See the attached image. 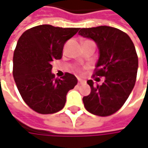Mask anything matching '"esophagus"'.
Wrapping results in <instances>:
<instances>
[{
  "mask_svg": "<svg viewBox=\"0 0 148 148\" xmlns=\"http://www.w3.org/2000/svg\"><path fill=\"white\" fill-rule=\"evenodd\" d=\"M84 83H86L85 80H82L80 79H78V85H81V84H84Z\"/></svg>",
  "mask_w": 148,
  "mask_h": 148,
  "instance_id": "obj_1",
  "label": "esophagus"
}]
</instances>
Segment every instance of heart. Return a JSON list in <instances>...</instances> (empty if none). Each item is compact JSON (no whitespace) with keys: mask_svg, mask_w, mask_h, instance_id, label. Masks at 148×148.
Here are the masks:
<instances>
[{"mask_svg":"<svg viewBox=\"0 0 148 148\" xmlns=\"http://www.w3.org/2000/svg\"><path fill=\"white\" fill-rule=\"evenodd\" d=\"M74 72H76V73H78V74H79V73H81V69H80L79 68H78V67H76V68H74Z\"/></svg>","mask_w":148,"mask_h":148,"instance_id":"obj_1","label":"heart"}]
</instances>
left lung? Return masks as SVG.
I'll list each match as a JSON object with an SVG mask.
<instances>
[{
	"mask_svg": "<svg viewBox=\"0 0 148 148\" xmlns=\"http://www.w3.org/2000/svg\"><path fill=\"white\" fill-rule=\"evenodd\" d=\"M79 34L96 42L99 59L92 77H104L101 86L87 80L91 93L83 98L84 106L93 115L110 116L121 109L134 86L138 69L134 45L127 33L106 25L82 28Z\"/></svg>",
	"mask_w": 148,
	"mask_h": 148,
	"instance_id": "obj_1",
	"label": "left lung"
}]
</instances>
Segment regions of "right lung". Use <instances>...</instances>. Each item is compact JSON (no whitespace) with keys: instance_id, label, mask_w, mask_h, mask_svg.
<instances>
[{"instance_id":"1","label":"right lung","mask_w":148,"mask_h":148,"mask_svg":"<svg viewBox=\"0 0 148 148\" xmlns=\"http://www.w3.org/2000/svg\"><path fill=\"white\" fill-rule=\"evenodd\" d=\"M79 30L41 25L26 30L18 38L13 75L23 100L34 111L53 114L61 110L67 93L77 85L76 77L69 73L56 79L51 62L62 58L64 44Z\"/></svg>"}]
</instances>
